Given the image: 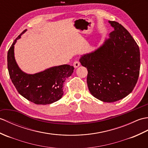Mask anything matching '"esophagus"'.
I'll use <instances>...</instances> for the list:
<instances>
[{
  "instance_id": "1",
  "label": "esophagus",
  "mask_w": 148,
  "mask_h": 148,
  "mask_svg": "<svg viewBox=\"0 0 148 148\" xmlns=\"http://www.w3.org/2000/svg\"><path fill=\"white\" fill-rule=\"evenodd\" d=\"M80 65V63L78 61H75L74 63H73V66L75 68H78V66H79Z\"/></svg>"
}]
</instances>
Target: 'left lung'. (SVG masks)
<instances>
[{"instance_id": "obj_1", "label": "left lung", "mask_w": 148, "mask_h": 148, "mask_svg": "<svg viewBox=\"0 0 148 148\" xmlns=\"http://www.w3.org/2000/svg\"><path fill=\"white\" fill-rule=\"evenodd\" d=\"M114 30L100 47L80 59L88 71L87 82L92 96L113 103L132 92L138 80L140 51L130 33L116 21H109Z\"/></svg>"}]
</instances>
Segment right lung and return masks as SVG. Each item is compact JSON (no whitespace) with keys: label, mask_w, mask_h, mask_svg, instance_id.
Returning a JSON list of instances; mask_svg holds the SVG:
<instances>
[{"label":"right lung","mask_w":148,"mask_h":148,"mask_svg":"<svg viewBox=\"0 0 148 148\" xmlns=\"http://www.w3.org/2000/svg\"><path fill=\"white\" fill-rule=\"evenodd\" d=\"M27 29L14 40L8 52L10 78L19 94L36 104H49L63 95V82L73 73L74 68L63 64L49 68L35 74H27L19 68L14 58V44Z\"/></svg>","instance_id":"right-lung-1"}]
</instances>
